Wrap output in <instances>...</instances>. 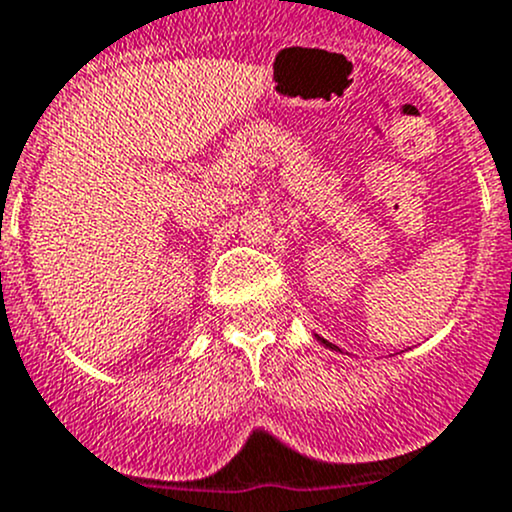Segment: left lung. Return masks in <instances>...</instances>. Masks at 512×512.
Returning <instances> with one entry per match:
<instances>
[{"mask_svg":"<svg viewBox=\"0 0 512 512\" xmlns=\"http://www.w3.org/2000/svg\"><path fill=\"white\" fill-rule=\"evenodd\" d=\"M319 339V342H322L324 344V347H327V349H334V352H337V347H334V344L332 342H327V339H322V337H317Z\"/></svg>","mask_w":512,"mask_h":512,"instance_id":"left-lung-1","label":"left lung"}]
</instances>
